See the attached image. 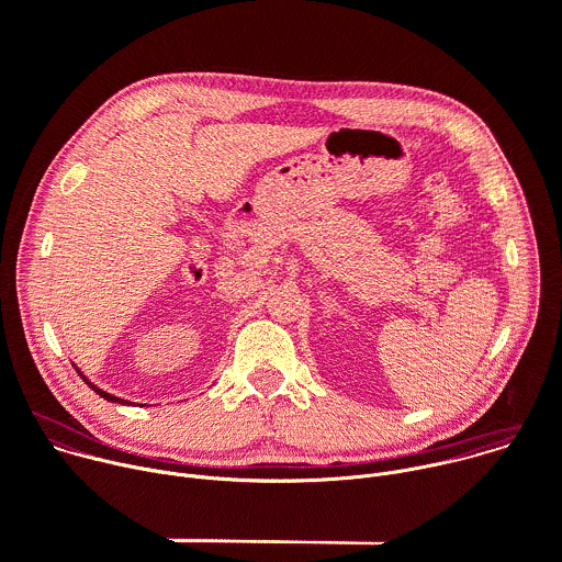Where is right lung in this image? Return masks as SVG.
<instances>
[{
	"label": "right lung",
	"instance_id": "1",
	"mask_svg": "<svg viewBox=\"0 0 562 562\" xmlns=\"http://www.w3.org/2000/svg\"><path fill=\"white\" fill-rule=\"evenodd\" d=\"M75 369H77V367H75ZM77 373H79V369H77ZM79 375H82V373H79ZM82 380H85V382H87V384H89V386H91V389H93V391H95L100 397L109 400V403H120V405H124V400H122V397H117V395H111V393L102 391V389H100V386H95V384H93V382H91L87 375H82Z\"/></svg>",
	"mask_w": 562,
	"mask_h": 562
}]
</instances>
